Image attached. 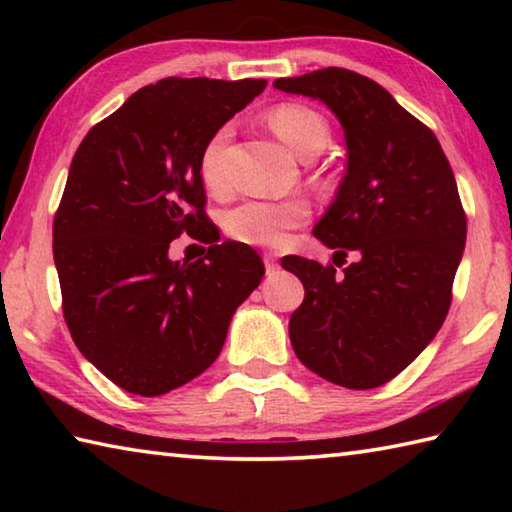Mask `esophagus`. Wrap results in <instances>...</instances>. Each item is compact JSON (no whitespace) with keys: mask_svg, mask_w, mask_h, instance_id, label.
I'll list each match as a JSON object with an SVG mask.
<instances>
[{"mask_svg":"<svg viewBox=\"0 0 512 512\" xmlns=\"http://www.w3.org/2000/svg\"><path fill=\"white\" fill-rule=\"evenodd\" d=\"M264 264H266V273H275L277 271V259L273 255H266L264 257Z\"/></svg>","mask_w":512,"mask_h":512,"instance_id":"esophagus-1","label":"esophagus"}]
</instances>
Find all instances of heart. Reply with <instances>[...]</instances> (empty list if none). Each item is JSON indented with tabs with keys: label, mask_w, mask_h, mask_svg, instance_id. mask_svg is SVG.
<instances>
[{
	"label": "heart",
	"mask_w": 512,
	"mask_h": 512,
	"mask_svg": "<svg viewBox=\"0 0 512 512\" xmlns=\"http://www.w3.org/2000/svg\"><path fill=\"white\" fill-rule=\"evenodd\" d=\"M266 124L305 160L323 151L332 137V126L327 117L307 103H277L266 112ZM230 137L232 126L221 124L207 137L201 155H198V173L212 194H225L230 187L228 173L223 167V151ZM307 219L309 203L305 198H282V201L253 198L225 214V232L241 244L277 248L284 244L289 230L300 228Z\"/></svg>",
	"instance_id": "b5f03b06"
}]
</instances>
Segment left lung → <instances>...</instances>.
Masks as SVG:
<instances>
[{
    "mask_svg": "<svg viewBox=\"0 0 512 512\" xmlns=\"http://www.w3.org/2000/svg\"><path fill=\"white\" fill-rule=\"evenodd\" d=\"M273 85L339 117L348 171L314 237L336 248L339 266L350 249L360 253L341 274L282 257L305 284L291 345L316 375L368 391L400 375L447 318L467 235L454 171L431 128L368 76L325 67Z\"/></svg>",
    "mask_w": 512,
    "mask_h": 512,
    "instance_id": "left-lung-1",
    "label": "left lung"
}]
</instances>
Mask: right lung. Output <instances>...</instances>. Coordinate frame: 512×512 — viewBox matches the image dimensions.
I'll list each match as a JSON object with an SVG mask.
<instances>
[{
  "instance_id": "add662e5",
  "label": "right lung",
  "mask_w": 512,
  "mask_h": 512,
  "mask_svg": "<svg viewBox=\"0 0 512 512\" xmlns=\"http://www.w3.org/2000/svg\"><path fill=\"white\" fill-rule=\"evenodd\" d=\"M266 88L264 79L169 76L90 128L54 216L63 316L76 348L128 393L155 397L219 357L235 309L264 277L253 248L219 239L198 155ZM180 234L210 243L171 263Z\"/></svg>"
}]
</instances>
